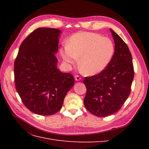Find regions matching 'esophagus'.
I'll use <instances>...</instances> for the list:
<instances>
[{
  "mask_svg": "<svg viewBox=\"0 0 149 149\" xmlns=\"http://www.w3.org/2000/svg\"><path fill=\"white\" fill-rule=\"evenodd\" d=\"M74 78H75V80L77 81H80L81 79V78L80 76H78V75H76L74 76Z\"/></svg>",
  "mask_w": 149,
  "mask_h": 149,
  "instance_id": "1",
  "label": "esophagus"
}]
</instances>
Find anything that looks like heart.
<instances>
[{"mask_svg":"<svg viewBox=\"0 0 149 149\" xmlns=\"http://www.w3.org/2000/svg\"><path fill=\"white\" fill-rule=\"evenodd\" d=\"M114 45L109 38L92 32H79L71 36L68 47L61 49L63 59L73 65L79 57V64L89 76L101 73L109 65L114 54Z\"/></svg>","mask_w":149,"mask_h":149,"instance_id":"heart-1","label":"heart"}]
</instances>
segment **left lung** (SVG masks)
Returning <instances> with one entry per match:
<instances>
[{
	"label": "left lung",
	"instance_id": "obj_1",
	"mask_svg": "<svg viewBox=\"0 0 149 149\" xmlns=\"http://www.w3.org/2000/svg\"><path fill=\"white\" fill-rule=\"evenodd\" d=\"M115 43V51L109 65L101 73L86 77L83 83L87 91L84 106L98 117H106L118 112L130 93L134 71L132 55L126 43L110 29Z\"/></svg>",
	"mask_w": 149,
	"mask_h": 149
}]
</instances>
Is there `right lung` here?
<instances>
[{
	"mask_svg": "<svg viewBox=\"0 0 149 149\" xmlns=\"http://www.w3.org/2000/svg\"><path fill=\"white\" fill-rule=\"evenodd\" d=\"M61 33L56 29H36L22 43L15 60L17 91L26 107L38 115L59 111L74 83L73 75L57 68Z\"/></svg>",
	"mask_w": 149,
	"mask_h": 149,
	"instance_id": "1",
	"label": "right lung"
}]
</instances>
